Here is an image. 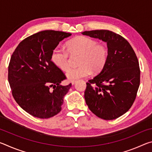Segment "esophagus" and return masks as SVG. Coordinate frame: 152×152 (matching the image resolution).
Wrapping results in <instances>:
<instances>
[{
  "label": "esophagus",
  "instance_id": "esophagus-1",
  "mask_svg": "<svg viewBox=\"0 0 152 152\" xmlns=\"http://www.w3.org/2000/svg\"><path fill=\"white\" fill-rule=\"evenodd\" d=\"M76 80H71V83L72 84H73V85L76 83Z\"/></svg>",
  "mask_w": 152,
  "mask_h": 152
}]
</instances>
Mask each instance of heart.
Returning <instances> with one entry per match:
<instances>
[{
	"label": "heart",
	"instance_id": "b5f03b06",
	"mask_svg": "<svg viewBox=\"0 0 152 152\" xmlns=\"http://www.w3.org/2000/svg\"><path fill=\"white\" fill-rule=\"evenodd\" d=\"M67 51L56 48L51 53L52 63L61 70L66 71L69 66V53L80 54L79 64L76 68H71L66 72V76L70 80H75L89 76L92 71L100 72L108 59L107 46L86 36H77L66 43Z\"/></svg>",
	"mask_w": 152,
	"mask_h": 152
}]
</instances>
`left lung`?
<instances>
[{
    "instance_id": "1",
    "label": "left lung",
    "mask_w": 152,
    "mask_h": 152,
    "mask_svg": "<svg viewBox=\"0 0 152 152\" xmlns=\"http://www.w3.org/2000/svg\"><path fill=\"white\" fill-rule=\"evenodd\" d=\"M107 42L108 59L104 68L86 82L84 99L98 117L113 120L127 112L140 84V68L134 50L121 35L109 30L82 33Z\"/></svg>"
}]
</instances>
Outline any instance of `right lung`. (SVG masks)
Here are the masks:
<instances>
[{
	"instance_id": "obj_1",
	"label": "right lung",
	"mask_w": 152,
	"mask_h": 152,
	"mask_svg": "<svg viewBox=\"0 0 152 152\" xmlns=\"http://www.w3.org/2000/svg\"><path fill=\"white\" fill-rule=\"evenodd\" d=\"M72 34L47 30L29 36L12 53L8 80L17 104L32 116L52 117L61 111L64 97L72 84L61 86L66 76L51 60L59 43Z\"/></svg>"
}]
</instances>
